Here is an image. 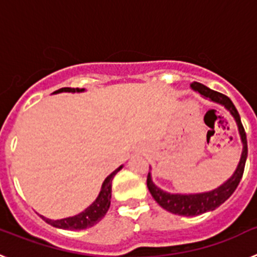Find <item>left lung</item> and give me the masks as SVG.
Segmentation results:
<instances>
[{
	"label": "left lung",
	"instance_id": "8db88e82",
	"mask_svg": "<svg viewBox=\"0 0 257 257\" xmlns=\"http://www.w3.org/2000/svg\"><path fill=\"white\" fill-rule=\"evenodd\" d=\"M190 87L194 91L199 92L202 96L208 99V100L220 104V105H224L228 109L230 114L235 119V122H237L240 140H242V144H243V149H242V156H240L237 170L234 171V174L231 175V178H229L222 185H220L216 189L211 190V192L197 193V194H172V193H167L157 187L156 184L153 183V180H152V175L149 172L148 178H147V185H148V189L151 192L152 197L156 199V202L161 207L175 213V215H181V216H197V215L205 213L207 211L215 210L220 205H222L234 193V190L237 189L238 184H239L240 179H242V175H243L244 165H246L247 160V152H248L247 151L246 133H244L243 124L240 122L239 113H238L233 101L226 95L213 91V90L208 88L207 86L202 85L199 82H193Z\"/></svg>",
	"mask_w": 257,
	"mask_h": 257
}]
</instances>
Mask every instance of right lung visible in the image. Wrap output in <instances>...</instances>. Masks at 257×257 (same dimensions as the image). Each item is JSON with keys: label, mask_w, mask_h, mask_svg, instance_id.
Here are the masks:
<instances>
[{"label": "right lung", "mask_w": 257, "mask_h": 257, "mask_svg": "<svg viewBox=\"0 0 257 257\" xmlns=\"http://www.w3.org/2000/svg\"><path fill=\"white\" fill-rule=\"evenodd\" d=\"M85 91V88H72V87H63L59 88L52 94H59V92H82ZM123 166H119L117 170L112 172V174L106 176L104 180L103 185H101L100 193L97 198L92 202V205L88 206L85 211L72 217H65V219L60 220H51L47 217L41 216L47 224L55 226L59 229H67V230H82V229H87L94 226L95 224L100 221L105 213L108 212L109 206H110V198H112V180L114 178V175L117 174Z\"/></svg>", "instance_id": "right-lung-1"}]
</instances>
